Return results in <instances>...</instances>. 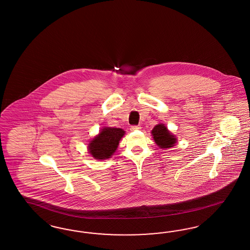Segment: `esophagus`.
Masks as SVG:
<instances>
[{
  "label": "esophagus",
  "instance_id": "obj_1",
  "mask_svg": "<svg viewBox=\"0 0 250 250\" xmlns=\"http://www.w3.org/2000/svg\"><path fill=\"white\" fill-rule=\"evenodd\" d=\"M141 128V126L140 125H132L131 127H130V129L132 130V131H136V130H140Z\"/></svg>",
  "mask_w": 250,
  "mask_h": 250
}]
</instances>
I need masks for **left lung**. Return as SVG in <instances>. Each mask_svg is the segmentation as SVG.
<instances>
[{"label":"left lung","instance_id":"1","mask_svg":"<svg viewBox=\"0 0 250 250\" xmlns=\"http://www.w3.org/2000/svg\"><path fill=\"white\" fill-rule=\"evenodd\" d=\"M151 134L156 144L162 149L171 148L176 144V138L171 135V133L163 124L155 125L151 131Z\"/></svg>","mask_w":250,"mask_h":250}]
</instances>
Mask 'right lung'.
<instances>
[{
    "label": "right lung",
    "instance_id": "right-lung-1",
    "mask_svg": "<svg viewBox=\"0 0 250 250\" xmlns=\"http://www.w3.org/2000/svg\"><path fill=\"white\" fill-rule=\"evenodd\" d=\"M125 131L121 128L105 127L89 143L90 154L96 159L110 158L116 150L119 141L124 136Z\"/></svg>",
    "mask_w": 250,
    "mask_h": 250
}]
</instances>
